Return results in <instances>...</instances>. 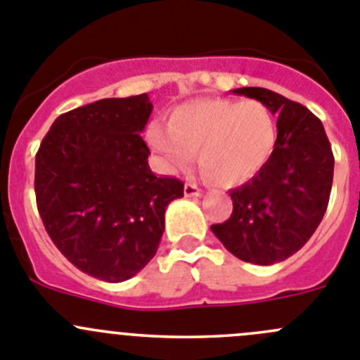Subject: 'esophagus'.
I'll use <instances>...</instances> for the list:
<instances>
[{"label": "esophagus", "mask_w": 360, "mask_h": 360, "mask_svg": "<svg viewBox=\"0 0 360 360\" xmlns=\"http://www.w3.org/2000/svg\"><path fill=\"white\" fill-rule=\"evenodd\" d=\"M184 197H202V190L195 183L184 184Z\"/></svg>", "instance_id": "1"}]
</instances>
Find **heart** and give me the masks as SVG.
Segmentation results:
<instances>
[{
    "mask_svg": "<svg viewBox=\"0 0 360 360\" xmlns=\"http://www.w3.org/2000/svg\"><path fill=\"white\" fill-rule=\"evenodd\" d=\"M149 146L170 170H183L197 153L200 172L221 186L259 174L277 146V120L259 101L200 99L172 112L169 127L153 124Z\"/></svg>",
    "mask_w": 360,
    "mask_h": 360,
    "instance_id": "b5f03b06",
    "label": "heart"
}]
</instances>
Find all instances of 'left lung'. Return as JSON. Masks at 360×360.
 Segmentation results:
<instances>
[{
    "label": "left lung",
    "instance_id": "left-lung-1",
    "mask_svg": "<svg viewBox=\"0 0 360 360\" xmlns=\"http://www.w3.org/2000/svg\"><path fill=\"white\" fill-rule=\"evenodd\" d=\"M261 101L277 119V146L259 174L231 190L233 214L211 231L238 259L281 263L300 250L328 206L334 154L323 124L305 106L261 86L233 90Z\"/></svg>",
    "mask_w": 360,
    "mask_h": 360
}]
</instances>
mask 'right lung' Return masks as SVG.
Returning a JSON list of instances; mask_svg holds the SVG:
<instances>
[{
    "label": "right lung",
    "instance_id": "right-lung-1",
    "mask_svg": "<svg viewBox=\"0 0 360 360\" xmlns=\"http://www.w3.org/2000/svg\"><path fill=\"white\" fill-rule=\"evenodd\" d=\"M147 94L70 110L53 122L35 156L37 207L49 238L90 277L122 282L154 257L165 211L183 197L176 177L150 170L142 131Z\"/></svg>",
    "mask_w": 360,
    "mask_h": 360
}]
</instances>
